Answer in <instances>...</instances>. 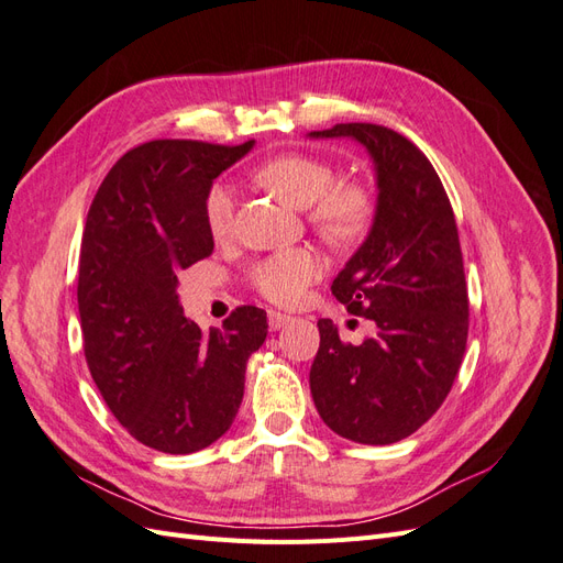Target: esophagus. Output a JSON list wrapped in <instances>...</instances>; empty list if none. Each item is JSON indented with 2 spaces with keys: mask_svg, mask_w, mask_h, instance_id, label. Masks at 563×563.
<instances>
[{
  "mask_svg": "<svg viewBox=\"0 0 563 563\" xmlns=\"http://www.w3.org/2000/svg\"><path fill=\"white\" fill-rule=\"evenodd\" d=\"M294 321L291 314H284V312H277V310H269L267 312V323H269V331H279L284 327H288V323Z\"/></svg>",
  "mask_w": 563,
  "mask_h": 563,
  "instance_id": "34e87169",
  "label": "esophagus"
}]
</instances>
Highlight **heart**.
I'll use <instances>...</instances> for the list:
<instances>
[{
    "label": "heart",
    "instance_id": "heart-1",
    "mask_svg": "<svg viewBox=\"0 0 563 563\" xmlns=\"http://www.w3.org/2000/svg\"><path fill=\"white\" fill-rule=\"evenodd\" d=\"M253 178L298 209H308V223L333 246L360 242L373 220V197L362 183L335 180V168L312 155L288 152L258 166ZM234 192L213 185L203 201L209 234L228 242L234 232ZM323 258L310 246L284 249L249 267L246 282L255 294L275 305H298L323 275Z\"/></svg>",
    "mask_w": 563,
    "mask_h": 563
}]
</instances>
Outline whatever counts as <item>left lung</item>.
<instances>
[{
	"label": "left lung",
	"mask_w": 563,
	"mask_h": 563,
	"mask_svg": "<svg viewBox=\"0 0 563 563\" xmlns=\"http://www.w3.org/2000/svg\"><path fill=\"white\" fill-rule=\"evenodd\" d=\"M312 135L364 143L380 190L368 240L331 286L376 333L352 345L331 319L317 321L312 399L335 434L395 444L439 411L463 364L470 298L455 216L434 166L401 133L354 122Z\"/></svg>",
	"instance_id": "left-lung-1"
}]
</instances>
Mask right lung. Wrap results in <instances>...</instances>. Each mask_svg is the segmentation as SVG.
Masks as SVG:
<instances>
[{"label":"right lung","instance_id":"obj_1","mask_svg":"<svg viewBox=\"0 0 563 563\" xmlns=\"http://www.w3.org/2000/svg\"><path fill=\"white\" fill-rule=\"evenodd\" d=\"M253 141H150L119 157L87 213L77 302L84 356L112 416L141 444L195 453L240 411L249 356L265 343L261 308L242 305L223 329L183 314L178 275L213 253L203 201Z\"/></svg>","mask_w":563,"mask_h":563}]
</instances>
